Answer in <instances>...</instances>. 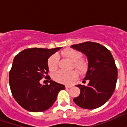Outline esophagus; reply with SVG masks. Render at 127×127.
Instances as JSON below:
<instances>
[{
	"label": "esophagus",
	"instance_id": "34e87169",
	"mask_svg": "<svg viewBox=\"0 0 127 127\" xmlns=\"http://www.w3.org/2000/svg\"><path fill=\"white\" fill-rule=\"evenodd\" d=\"M65 87H66V89H70V88L72 87V86H71V85H66Z\"/></svg>",
	"mask_w": 127,
	"mask_h": 127
}]
</instances>
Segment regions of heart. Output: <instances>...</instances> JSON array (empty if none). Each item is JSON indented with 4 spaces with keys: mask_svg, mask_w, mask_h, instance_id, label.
Wrapping results in <instances>:
<instances>
[{
    "mask_svg": "<svg viewBox=\"0 0 127 127\" xmlns=\"http://www.w3.org/2000/svg\"><path fill=\"white\" fill-rule=\"evenodd\" d=\"M63 55L70 61L73 62L72 67L76 68L80 73H85L87 70L88 65L84 61L81 59L82 55L79 51L74 49H66L62 53ZM48 67L50 71H55L58 68V57L57 55H52L48 59ZM78 72L75 70H72L68 72L59 70L53 74V79L58 83L63 84H71L78 77Z\"/></svg>",
    "mask_w": 127,
    "mask_h": 127,
    "instance_id": "b5f03b06",
    "label": "heart"
}]
</instances>
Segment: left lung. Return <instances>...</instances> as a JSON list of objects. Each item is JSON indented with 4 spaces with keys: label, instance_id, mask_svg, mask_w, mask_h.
Listing matches in <instances>:
<instances>
[{
    "label": "left lung",
    "instance_id": "left-lung-1",
    "mask_svg": "<svg viewBox=\"0 0 127 127\" xmlns=\"http://www.w3.org/2000/svg\"><path fill=\"white\" fill-rule=\"evenodd\" d=\"M70 47L83 53L88 59V70L83 83L89 81V83L76 85L81 93L73 101L83 109L98 108L115 91L118 72L113 55L106 47L96 42H85Z\"/></svg>",
    "mask_w": 127,
    "mask_h": 127
}]
</instances>
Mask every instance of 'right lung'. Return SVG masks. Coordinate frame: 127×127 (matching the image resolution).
Listing matches in <instances>:
<instances>
[{
    "mask_svg": "<svg viewBox=\"0 0 127 127\" xmlns=\"http://www.w3.org/2000/svg\"><path fill=\"white\" fill-rule=\"evenodd\" d=\"M61 47L27 48L15 56L9 72V85L16 101L30 112H42L51 108L64 85L51 80L48 59ZM44 77L49 85H41Z\"/></svg>",
    "mask_w": 127,
    "mask_h": 127,
    "instance_id": "right-lung-1",
    "label": "right lung"
}]
</instances>
